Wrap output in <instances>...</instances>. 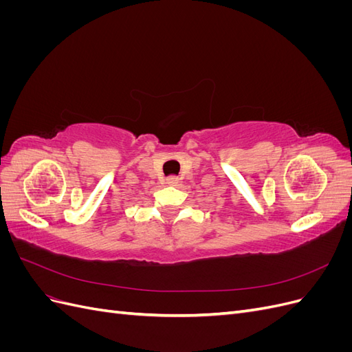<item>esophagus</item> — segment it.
<instances>
[{
	"label": "esophagus",
	"instance_id": "obj_1",
	"mask_svg": "<svg viewBox=\"0 0 352 352\" xmlns=\"http://www.w3.org/2000/svg\"><path fill=\"white\" fill-rule=\"evenodd\" d=\"M179 182V179L177 177H175V176H172V177H167V184L168 185H176Z\"/></svg>",
	"mask_w": 352,
	"mask_h": 352
}]
</instances>
